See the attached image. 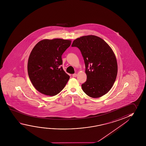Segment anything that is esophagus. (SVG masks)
Segmentation results:
<instances>
[{
    "instance_id": "34e87169",
    "label": "esophagus",
    "mask_w": 146,
    "mask_h": 146,
    "mask_svg": "<svg viewBox=\"0 0 146 146\" xmlns=\"http://www.w3.org/2000/svg\"><path fill=\"white\" fill-rule=\"evenodd\" d=\"M72 76L73 77H76L77 76V74L76 73H75V74H73L72 75Z\"/></svg>"
}]
</instances>
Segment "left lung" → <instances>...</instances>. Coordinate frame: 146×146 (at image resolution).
Here are the masks:
<instances>
[{
	"instance_id": "1",
	"label": "left lung",
	"mask_w": 146,
	"mask_h": 146,
	"mask_svg": "<svg viewBox=\"0 0 146 146\" xmlns=\"http://www.w3.org/2000/svg\"><path fill=\"white\" fill-rule=\"evenodd\" d=\"M71 46L80 50L85 63L87 79L81 85L83 91L92 98L104 95L117 75V62L111 48L103 39L93 35L76 38Z\"/></svg>"
}]
</instances>
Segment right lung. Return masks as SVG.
<instances>
[{
  "label": "right lung",
  "instance_id": "add662e5",
  "mask_svg": "<svg viewBox=\"0 0 146 146\" xmlns=\"http://www.w3.org/2000/svg\"><path fill=\"white\" fill-rule=\"evenodd\" d=\"M71 43L62 38L45 39L33 49L28 60V74L33 85L41 93L55 96L67 84L70 76L61 66L62 55Z\"/></svg>",
  "mask_w": 146,
  "mask_h": 146
}]
</instances>
